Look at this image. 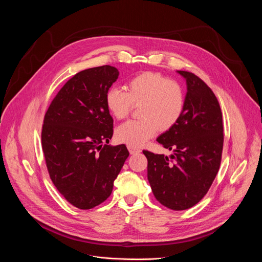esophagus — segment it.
Wrapping results in <instances>:
<instances>
[{
  "label": "esophagus",
  "mask_w": 262,
  "mask_h": 262,
  "mask_svg": "<svg viewBox=\"0 0 262 262\" xmlns=\"http://www.w3.org/2000/svg\"><path fill=\"white\" fill-rule=\"evenodd\" d=\"M127 149L130 155H135V154H140L141 152V149L137 146L134 145H127Z\"/></svg>",
  "instance_id": "esophagus-1"
}]
</instances>
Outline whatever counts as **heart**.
<instances>
[{
  "instance_id": "heart-1",
  "label": "heart",
  "mask_w": 262,
  "mask_h": 262,
  "mask_svg": "<svg viewBox=\"0 0 262 262\" xmlns=\"http://www.w3.org/2000/svg\"><path fill=\"white\" fill-rule=\"evenodd\" d=\"M105 105L116 119L125 118L134 105H140V119L122 123L115 136L119 142L141 145L159 129L169 130L179 121L184 110V92L177 82L159 72L146 71L127 82V91L111 87L105 93Z\"/></svg>"
}]
</instances>
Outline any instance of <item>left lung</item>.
I'll return each instance as SVG.
<instances>
[{"mask_svg": "<svg viewBox=\"0 0 262 262\" xmlns=\"http://www.w3.org/2000/svg\"><path fill=\"white\" fill-rule=\"evenodd\" d=\"M186 82L184 110L179 121L157 141L173 155L143 150L147 178L157 200L173 210L196 205L208 192L220 168L223 119L211 89L194 73L177 71Z\"/></svg>", "mask_w": 262, "mask_h": 262, "instance_id": "8db88e82", "label": "left lung"}]
</instances>
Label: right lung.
I'll return each instance as SVG.
<instances>
[{"mask_svg": "<svg viewBox=\"0 0 262 262\" xmlns=\"http://www.w3.org/2000/svg\"><path fill=\"white\" fill-rule=\"evenodd\" d=\"M116 67L103 65L78 72L50 104L41 143L50 177L59 193L80 209L106 200L129 152L124 144L107 145L113 118L105 93L116 82Z\"/></svg>", "mask_w": 262, "mask_h": 262, "instance_id": "obj_1", "label": "right lung"}]
</instances>
